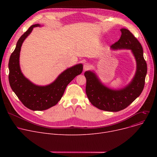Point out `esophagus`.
<instances>
[{
    "instance_id": "esophagus-1",
    "label": "esophagus",
    "mask_w": 157,
    "mask_h": 157,
    "mask_svg": "<svg viewBox=\"0 0 157 157\" xmlns=\"http://www.w3.org/2000/svg\"><path fill=\"white\" fill-rule=\"evenodd\" d=\"M90 67H91V66H90V64L89 63H85L83 65V69L84 71L88 70L90 68Z\"/></svg>"
}]
</instances>
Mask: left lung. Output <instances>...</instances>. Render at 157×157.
Instances as JSON below:
<instances>
[{"instance_id": "1", "label": "left lung", "mask_w": 157, "mask_h": 157, "mask_svg": "<svg viewBox=\"0 0 157 157\" xmlns=\"http://www.w3.org/2000/svg\"><path fill=\"white\" fill-rule=\"evenodd\" d=\"M121 36L113 44L111 50L128 49L136 62V71L130 83L121 88L114 89L105 86L94 71H86V94L90 102L98 109L111 112L124 109L142 93L147 74V64L144 59L143 49L132 33L126 29H120Z\"/></svg>"}]
</instances>
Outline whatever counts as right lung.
<instances>
[{
    "label": "right lung",
    "mask_w": 157,
    "mask_h": 157,
    "mask_svg": "<svg viewBox=\"0 0 157 157\" xmlns=\"http://www.w3.org/2000/svg\"><path fill=\"white\" fill-rule=\"evenodd\" d=\"M41 26L38 23L33 25L20 37L8 64L11 89L23 105L33 111H43L55 105L61 99L67 85L81 74L83 68L82 63L72 66L60 73L52 83L44 86L36 85L25 76L20 65L21 47L33 29Z\"/></svg>",
    "instance_id": "obj_1"
}]
</instances>
